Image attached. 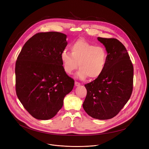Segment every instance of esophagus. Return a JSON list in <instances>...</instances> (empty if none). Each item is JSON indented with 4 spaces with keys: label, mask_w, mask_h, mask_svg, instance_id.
Masks as SVG:
<instances>
[{
    "label": "esophagus",
    "mask_w": 149,
    "mask_h": 149,
    "mask_svg": "<svg viewBox=\"0 0 149 149\" xmlns=\"http://www.w3.org/2000/svg\"><path fill=\"white\" fill-rule=\"evenodd\" d=\"M80 85H81V84H80L79 83H78V82H77V81H75V86L78 87V86H79Z\"/></svg>",
    "instance_id": "obj_1"
}]
</instances>
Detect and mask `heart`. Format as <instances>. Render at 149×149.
<instances>
[{
	"label": "heart",
	"mask_w": 149,
	"mask_h": 149,
	"mask_svg": "<svg viewBox=\"0 0 149 149\" xmlns=\"http://www.w3.org/2000/svg\"><path fill=\"white\" fill-rule=\"evenodd\" d=\"M71 52L63 50L61 55L64 71L71 74L79 65V70L75 77L85 79L88 77L97 78L103 72L106 62L107 53L101 46H95L84 39H78L71 47Z\"/></svg>",
	"instance_id": "obj_1"
}]
</instances>
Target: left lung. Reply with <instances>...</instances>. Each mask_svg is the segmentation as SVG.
Returning a JSON list of instances; mask_svg holds the SVG:
<instances>
[{"instance_id": "obj_1", "label": "left lung", "mask_w": 149, "mask_h": 149, "mask_svg": "<svg viewBox=\"0 0 149 149\" xmlns=\"http://www.w3.org/2000/svg\"><path fill=\"white\" fill-rule=\"evenodd\" d=\"M107 52L102 75L87 84L83 106L91 117L100 120L115 116L130 99L133 88V65L123 44L116 38L97 37Z\"/></svg>"}]
</instances>
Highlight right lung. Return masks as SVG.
Here are the masks:
<instances>
[{
    "instance_id": "right-lung-1",
    "label": "right lung",
    "mask_w": 149,
    "mask_h": 149,
    "mask_svg": "<svg viewBox=\"0 0 149 149\" xmlns=\"http://www.w3.org/2000/svg\"><path fill=\"white\" fill-rule=\"evenodd\" d=\"M68 45L66 35L38 33L26 42L15 64L16 93L34 118L47 120L61 109L74 80L64 71L61 55Z\"/></svg>"
}]
</instances>
